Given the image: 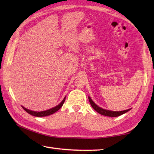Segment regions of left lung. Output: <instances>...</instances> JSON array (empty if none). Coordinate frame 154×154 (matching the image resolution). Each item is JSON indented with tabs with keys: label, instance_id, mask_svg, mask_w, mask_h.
I'll return each mask as SVG.
<instances>
[{
	"label": "left lung",
	"instance_id": "left-lung-1",
	"mask_svg": "<svg viewBox=\"0 0 154 154\" xmlns=\"http://www.w3.org/2000/svg\"><path fill=\"white\" fill-rule=\"evenodd\" d=\"M89 100L91 104V106L94 109V110H95L97 112H99V114H102V115L104 116H110V117H116V116H119L122 114L127 112L128 111H129L130 109H128L125 110L123 111H110V110H108L103 109L102 108L99 107V106H97V104L94 103L93 101L91 100L90 97H89Z\"/></svg>",
	"mask_w": 154,
	"mask_h": 154
}]
</instances>
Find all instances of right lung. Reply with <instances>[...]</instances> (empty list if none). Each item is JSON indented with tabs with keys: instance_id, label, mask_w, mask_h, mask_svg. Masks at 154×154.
I'll return each instance as SVG.
<instances>
[{
	"instance_id": "right-lung-1",
	"label": "right lung",
	"mask_w": 154,
	"mask_h": 154,
	"mask_svg": "<svg viewBox=\"0 0 154 154\" xmlns=\"http://www.w3.org/2000/svg\"><path fill=\"white\" fill-rule=\"evenodd\" d=\"M65 97L64 98V99L61 101V103L59 104L57 106H56L54 108H52V109H49V110H45V111H42V112H35V111H32V110L26 109V108H24V106H22V107L23 108V109H24V110L26 111L28 113L31 114V115H32V116H38V117H40V116H49V115H50V114L55 113V112H57V111L59 109H61V106H63V104L65 102Z\"/></svg>"
}]
</instances>
